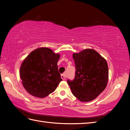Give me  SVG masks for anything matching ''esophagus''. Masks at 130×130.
Segmentation results:
<instances>
[{
    "label": "esophagus",
    "instance_id": "esophagus-1",
    "mask_svg": "<svg viewBox=\"0 0 130 130\" xmlns=\"http://www.w3.org/2000/svg\"><path fill=\"white\" fill-rule=\"evenodd\" d=\"M61 79H62V80H65V75L64 74H61Z\"/></svg>",
    "mask_w": 130,
    "mask_h": 130
}]
</instances>
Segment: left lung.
<instances>
[{
	"instance_id": "8db88e82",
	"label": "left lung",
	"mask_w": 130,
	"mask_h": 130,
	"mask_svg": "<svg viewBox=\"0 0 130 130\" xmlns=\"http://www.w3.org/2000/svg\"><path fill=\"white\" fill-rule=\"evenodd\" d=\"M76 68L73 81H68L72 94L81 102L95 99L106 88L108 80L106 60L95 50L72 54Z\"/></svg>"
}]
</instances>
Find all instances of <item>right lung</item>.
Instances as JSON below:
<instances>
[{"label": "right lung", "instance_id": "1", "mask_svg": "<svg viewBox=\"0 0 130 130\" xmlns=\"http://www.w3.org/2000/svg\"><path fill=\"white\" fill-rule=\"evenodd\" d=\"M60 56L45 47H39L26 56L20 66L19 74L27 92L44 98L55 91L62 81L57 65Z\"/></svg>", "mask_w": 130, "mask_h": 130}]
</instances>
